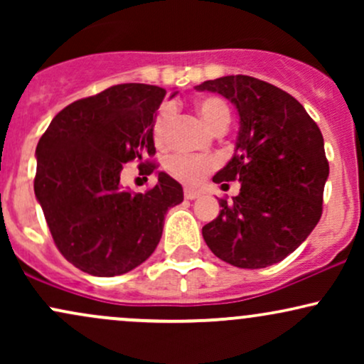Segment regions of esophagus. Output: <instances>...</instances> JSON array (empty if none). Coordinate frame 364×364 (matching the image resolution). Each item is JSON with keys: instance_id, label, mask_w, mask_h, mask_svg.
<instances>
[{"instance_id": "obj_1", "label": "esophagus", "mask_w": 364, "mask_h": 364, "mask_svg": "<svg viewBox=\"0 0 364 364\" xmlns=\"http://www.w3.org/2000/svg\"><path fill=\"white\" fill-rule=\"evenodd\" d=\"M198 196H200V191L190 190V188H186V190H185V198L186 200H195V198H198Z\"/></svg>"}]
</instances>
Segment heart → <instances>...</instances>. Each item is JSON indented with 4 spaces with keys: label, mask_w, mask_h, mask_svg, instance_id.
<instances>
[{
    "label": "heart",
    "mask_w": 364,
    "mask_h": 364,
    "mask_svg": "<svg viewBox=\"0 0 364 364\" xmlns=\"http://www.w3.org/2000/svg\"><path fill=\"white\" fill-rule=\"evenodd\" d=\"M196 112L200 114V118L203 119V123L207 124L210 129H215L219 124H228L229 118H231V112H229V106L223 99L219 97H203L196 102ZM174 119V109L173 106L166 104L162 106L156 114L152 127V135L154 141L162 147L166 145L169 136L171 124ZM217 166V161L212 157H195V156H171L166 161V171L169 173V176L178 179L179 183L188 186H195L205 178L208 171H212Z\"/></svg>",
    "instance_id": "obj_1"
}]
</instances>
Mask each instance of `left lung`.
<instances>
[{"label": "left lung", "mask_w": 364, "mask_h": 364, "mask_svg": "<svg viewBox=\"0 0 364 364\" xmlns=\"http://www.w3.org/2000/svg\"><path fill=\"white\" fill-rule=\"evenodd\" d=\"M195 89L220 94L240 114L235 156L212 178L223 188L240 181V193L219 198L223 210L202 228L203 240L240 269L274 265L321 217L328 162L320 128L292 95L258 78L229 75Z\"/></svg>", "instance_id": "1"}]
</instances>
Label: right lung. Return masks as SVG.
Here are the masks:
<instances>
[{
  "instance_id": "add662e5",
  "label": "right lung",
  "mask_w": 364,
  "mask_h": 364,
  "mask_svg": "<svg viewBox=\"0 0 364 364\" xmlns=\"http://www.w3.org/2000/svg\"><path fill=\"white\" fill-rule=\"evenodd\" d=\"M164 97L145 83L109 87L58 112L37 144L36 198L58 250L82 272L112 277L139 267L161 241L166 212L183 202L181 185L162 171L145 193L119 183L123 164L156 154Z\"/></svg>"
}]
</instances>
